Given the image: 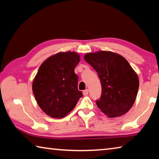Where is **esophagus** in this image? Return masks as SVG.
Segmentation results:
<instances>
[{
	"label": "esophagus",
	"instance_id": "34e87169",
	"mask_svg": "<svg viewBox=\"0 0 159 159\" xmlns=\"http://www.w3.org/2000/svg\"><path fill=\"white\" fill-rule=\"evenodd\" d=\"M89 94V90L88 89H86L84 91H83V95L84 96H87Z\"/></svg>",
	"mask_w": 159,
	"mask_h": 159
}]
</instances>
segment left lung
I'll return each instance as SVG.
<instances>
[{"label":"left lung","instance_id":"8db88e82","mask_svg":"<svg viewBox=\"0 0 159 159\" xmlns=\"http://www.w3.org/2000/svg\"><path fill=\"white\" fill-rule=\"evenodd\" d=\"M84 59L101 80L98 107L110 118L126 114L134 104L139 88L138 77L129 63L122 56L107 51L89 53Z\"/></svg>","mask_w":159,"mask_h":159}]
</instances>
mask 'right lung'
<instances>
[{"instance_id": "obj_1", "label": "right lung", "mask_w": 159, "mask_h": 159, "mask_svg": "<svg viewBox=\"0 0 159 159\" xmlns=\"http://www.w3.org/2000/svg\"><path fill=\"white\" fill-rule=\"evenodd\" d=\"M80 61L76 52H60L47 58L39 68L33 82V92L42 110L51 117H64L82 97L74 72Z\"/></svg>"}]
</instances>
